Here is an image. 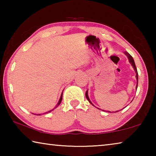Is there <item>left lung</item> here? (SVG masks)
Segmentation results:
<instances>
[{"label":"left lung","mask_w":156,"mask_h":156,"mask_svg":"<svg viewBox=\"0 0 156 156\" xmlns=\"http://www.w3.org/2000/svg\"><path fill=\"white\" fill-rule=\"evenodd\" d=\"M124 54H125L126 56H127V58H128V59H129V62L131 63V66L132 67H133V69H134V71H135V72H136V80H137V84H136V90H137V88H138V71H137V68H136V64H135V62H134V60H133V57H132L130 54H129L128 52H126V51H125L124 52ZM85 96H86V98H87V99L88 100V101L90 102V103L92 105H94L93 104L91 103V100H90V99H89V96H88V90L86 91V94H85ZM122 110V109H121ZM119 112V111H117V112Z\"/></svg>","instance_id":"1"}]
</instances>
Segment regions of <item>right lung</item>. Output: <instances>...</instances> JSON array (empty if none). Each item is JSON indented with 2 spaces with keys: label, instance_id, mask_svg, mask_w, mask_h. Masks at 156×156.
<instances>
[{
  "label": "right lung",
  "instance_id": "add662e5",
  "mask_svg": "<svg viewBox=\"0 0 156 156\" xmlns=\"http://www.w3.org/2000/svg\"><path fill=\"white\" fill-rule=\"evenodd\" d=\"M62 94H61V96H60V100H59V101H58V104L56 105V106L55 107V108H56L58 106V105H60V104L61 103V102H62ZM54 108V109H55ZM54 109H53L52 110H50V111H49V112H46V113H49V112H51V111H53L54 110ZM44 114V113H43ZM36 115V114H35ZM41 115V114H38V115Z\"/></svg>",
  "mask_w": 156,
  "mask_h": 156
}]
</instances>
